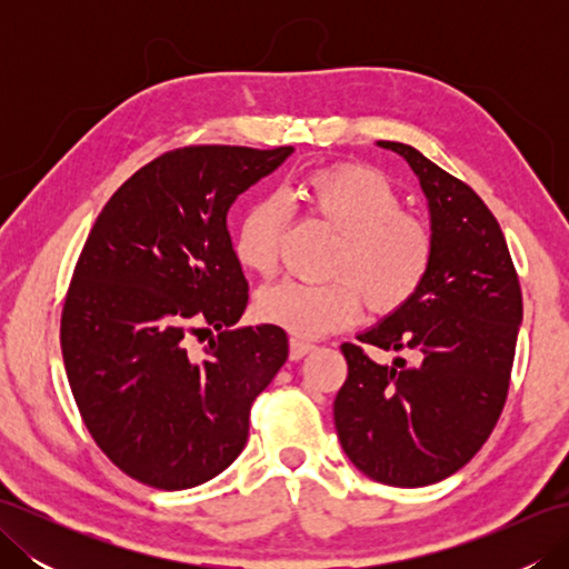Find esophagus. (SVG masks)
Listing matches in <instances>:
<instances>
[{
    "instance_id": "1",
    "label": "esophagus",
    "mask_w": 569,
    "mask_h": 569,
    "mask_svg": "<svg viewBox=\"0 0 569 569\" xmlns=\"http://www.w3.org/2000/svg\"><path fill=\"white\" fill-rule=\"evenodd\" d=\"M312 349H316V345L312 342H306V340H298V337H293L291 340V359H303L306 355H310Z\"/></svg>"
}]
</instances>
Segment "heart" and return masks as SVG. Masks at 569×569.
I'll return each mask as SVG.
<instances>
[{
    "label": "heart",
    "instance_id": "obj_1",
    "mask_svg": "<svg viewBox=\"0 0 569 569\" xmlns=\"http://www.w3.org/2000/svg\"><path fill=\"white\" fill-rule=\"evenodd\" d=\"M312 217L332 227L325 283L278 281L257 296V316L298 337L340 330L359 312V296L373 312L406 306L426 281L432 261V237L426 222L403 212L391 180L367 166H328L306 176L293 192ZM291 208L278 196L253 200L237 227L234 251L247 271L271 276Z\"/></svg>",
    "mask_w": 569,
    "mask_h": 569
}]
</instances>
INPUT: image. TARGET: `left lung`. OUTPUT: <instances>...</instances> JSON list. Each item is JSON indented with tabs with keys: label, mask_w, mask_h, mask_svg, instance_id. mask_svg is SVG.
Masks as SVG:
<instances>
[{
	"label": "left lung",
	"mask_w": 569,
	"mask_h": 569,
	"mask_svg": "<svg viewBox=\"0 0 569 569\" xmlns=\"http://www.w3.org/2000/svg\"><path fill=\"white\" fill-rule=\"evenodd\" d=\"M408 161L430 212L432 261L406 306L357 340L413 352L377 365L342 345L347 381L335 428L352 465L389 487H428L487 442L509 393L523 298L497 217L462 180L408 143L377 141Z\"/></svg>",
	"instance_id": "8db88e82"
}]
</instances>
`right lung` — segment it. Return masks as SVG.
<instances>
[{"label":"right lung","mask_w":569,"mask_h":569,"mask_svg":"<svg viewBox=\"0 0 569 569\" xmlns=\"http://www.w3.org/2000/svg\"><path fill=\"white\" fill-rule=\"evenodd\" d=\"M291 153H163L114 192L90 229L60 347L84 426L131 479L190 489L244 450L251 403L288 359V337L276 325L234 328L249 286L227 212ZM210 327L218 335L192 348L189 335Z\"/></svg>","instance_id":"right-lung-1"}]
</instances>
